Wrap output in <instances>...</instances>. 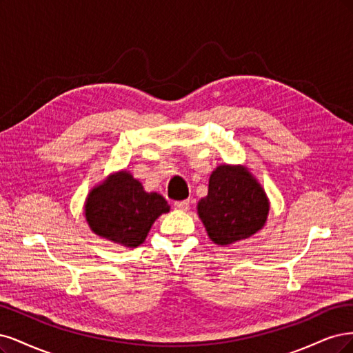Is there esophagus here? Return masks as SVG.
<instances>
[{
	"mask_svg": "<svg viewBox=\"0 0 353 353\" xmlns=\"http://www.w3.org/2000/svg\"><path fill=\"white\" fill-rule=\"evenodd\" d=\"M189 205H190L189 199H185V201H176V202H174V207H176L177 210H181V211L188 210V208H189Z\"/></svg>",
	"mask_w": 353,
	"mask_h": 353,
	"instance_id": "34e87169",
	"label": "esophagus"
}]
</instances>
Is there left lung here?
<instances>
[{"mask_svg": "<svg viewBox=\"0 0 353 353\" xmlns=\"http://www.w3.org/2000/svg\"><path fill=\"white\" fill-rule=\"evenodd\" d=\"M270 202L258 180L243 165H219L210 176L208 195L198 214L211 241L225 246L264 227Z\"/></svg>", "mask_w": 353, "mask_h": 353, "instance_id": "left-lung-1", "label": "left lung"}]
</instances>
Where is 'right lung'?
<instances>
[{"label": "right lung", "mask_w": 353, "mask_h": 353, "mask_svg": "<svg viewBox=\"0 0 353 353\" xmlns=\"http://www.w3.org/2000/svg\"><path fill=\"white\" fill-rule=\"evenodd\" d=\"M168 211L170 205L160 193L145 192L126 170L108 176L89 192L85 202L90 230L128 248L143 243L154 221Z\"/></svg>", "instance_id": "obj_1"}]
</instances>
